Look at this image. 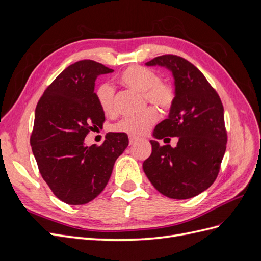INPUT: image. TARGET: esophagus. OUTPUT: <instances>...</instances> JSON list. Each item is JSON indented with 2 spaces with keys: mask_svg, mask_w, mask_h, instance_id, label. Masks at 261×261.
Listing matches in <instances>:
<instances>
[{
  "mask_svg": "<svg viewBox=\"0 0 261 261\" xmlns=\"http://www.w3.org/2000/svg\"><path fill=\"white\" fill-rule=\"evenodd\" d=\"M138 140V137H135V136H129V145H133L135 141Z\"/></svg>",
  "mask_w": 261,
  "mask_h": 261,
  "instance_id": "esophagus-1",
  "label": "esophagus"
}]
</instances>
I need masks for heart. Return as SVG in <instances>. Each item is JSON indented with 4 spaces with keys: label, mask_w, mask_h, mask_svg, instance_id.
Here are the masks:
<instances>
[{
    "label": "heart",
    "mask_w": 261,
    "mask_h": 261,
    "mask_svg": "<svg viewBox=\"0 0 261 261\" xmlns=\"http://www.w3.org/2000/svg\"><path fill=\"white\" fill-rule=\"evenodd\" d=\"M118 82L127 88L143 93L150 105L162 110H170L175 101V90L173 87L161 82L160 76L151 69L143 66H130L118 77ZM96 98L102 111L111 115L115 111L114 89L111 85L101 84L96 90ZM159 113L150 108L139 116H128L115 124L114 129L128 135H143L158 121Z\"/></svg>",
    "instance_id": "heart-1"
}]
</instances>
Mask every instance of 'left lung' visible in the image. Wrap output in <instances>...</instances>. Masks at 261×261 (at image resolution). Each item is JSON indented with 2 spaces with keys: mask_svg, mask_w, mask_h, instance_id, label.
Segmentation results:
<instances>
[{
  "mask_svg": "<svg viewBox=\"0 0 261 261\" xmlns=\"http://www.w3.org/2000/svg\"><path fill=\"white\" fill-rule=\"evenodd\" d=\"M146 65L171 70L175 101L168 118L155 126L144 172L162 195L192 198L209 188L220 171L227 141L222 102L200 70L183 58L165 54ZM167 136L179 137L176 147L159 145L156 139Z\"/></svg>",
  "mask_w": 261,
  "mask_h": 261,
  "instance_id": "8db88e82",
  "label": "left lung"
}]
</instances>
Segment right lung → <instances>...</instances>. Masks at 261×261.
Here are the masks:
<instances>
[{
    "instance_id": "right-lung-1",
    "label": "right lung",
    "mask_w": 261,
    "mask_h": 261,
    "mask_svg": "<svg viewBox=\"0 0 261 261\" xmlns=\"http://www.w3.org/2000/svg\"><path fill=\"white\" fill-rule=\"evenodd\" d=\"M112 72L98 62L78 61L55 78L36 107L31 149L42 178L65 203L85 204L96 198L128 146L125 133H108L101 146L85 145L88 133L102 128L106 120L94 82Z\"/></svg>"
}]
</instances>
